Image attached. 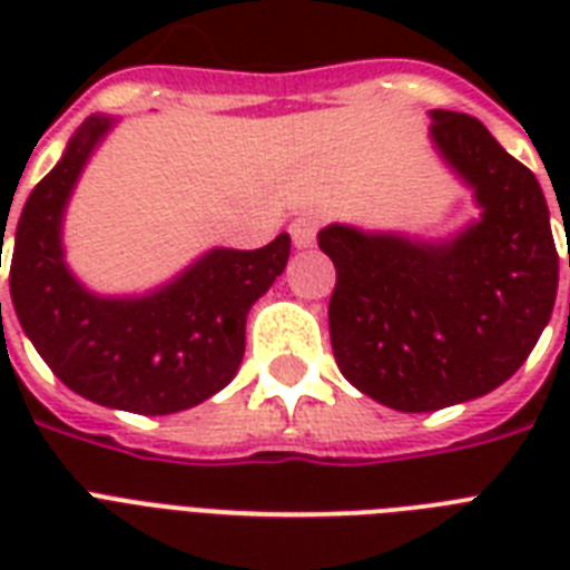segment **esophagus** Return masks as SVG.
<instances>
[{
    "label": "esophagus",
    "mask_w": 570,
    "mask_h": 570,
    "mask_svg": "<svg viewBox=\"0 0 570 570\" xmlns=\"http://www.w3.org/2000/svg\"><path fill=\"white\" fill-rule=\"evenodd\" d=\"M316 230H320V222L311 218V215H304V218H295L289 224V233H293V245L298 250L313 248V242H316Z\"/></svg>",
    "instance_id": "1"
}]
</instances>
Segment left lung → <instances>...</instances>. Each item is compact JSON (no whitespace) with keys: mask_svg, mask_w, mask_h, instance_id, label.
I'll use <instances>...</instances> for the list:
<instances>
[{"mask_svg":"<svg viewBox=\"0 0 570 570\" xmlns=\"http://www.w3.org/2000/svg\"><path fill=\"white\" fill-rule=\"evenodd\" d=\"M429 141L479 215L450 236L328 224V304L340 373L405 414L485 396L512 379L548 328L559 257L535 174L476 118L432 109ZM570 266V259H568Z\"/></svg>","mask_w":570,"mask_h":570,"instance_id":"left-lung-1","label":"left lung"}]
</instances>
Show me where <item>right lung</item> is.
Wrapping results in <instances>:
<instances>
[{
  "label": "right lung",
  "mask_w": 570,
  "mask_h": 570,
  "mask_svg": "<svg viewBox=\"0 0 570 570\" xmlns=\"http://www.w3.org/2000/svg\"><path fill=\"white\" fill-rule=\"evenodd\" d=\"M115 127L118 118L91 115L31 189L13 233L11 302L31 346L73 393L132 414H177L239 373L248 311L286 268L289 233L257 250H204L147 293H94L67 266L65 215Z\"/></svg>",
  "instance_id": "add662e5"
}]
</instances>
